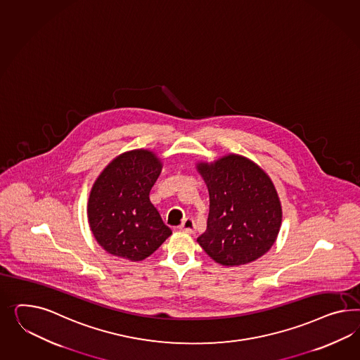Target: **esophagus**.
Returning <instances> with one entry per match:
<instances>
[{
  "instance_id": "1",
  "label": "esophagus",
  "mask_w": 360,
  "mask_h": 360,
  "mask_svg": "<svg viewBox=\"0 0 360 360\" xmlns=\"http://www.w3.org/2000/svg\"><path fill=\"white\" fill-rule=\"evenodd\" d=\"M180 230H183V231L188 233V234H193L195 231V219L191 218V217L185 218L184 221L181 222V225H180Z\"/></svg>"
}]
</instances>
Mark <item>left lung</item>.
<instances>
[{
	"label": "left lung",
	"instance_id": "left-lung-1",
	"mask_svg": "<svg viewBox=\"0 0 360 360\" xmlns=\"http://www.w3.org/2000/svg\"><path fill=\"white\" fill-rule=\"evenodd\" d=\"M209 191L207 226L198 245L214 262L242 266L263 257L281 226V204L269 176L254 162L230 154L198 163Z\"/></svg>",
	"mask_w": 360,
	"mask_h": 360
}]
</instances>
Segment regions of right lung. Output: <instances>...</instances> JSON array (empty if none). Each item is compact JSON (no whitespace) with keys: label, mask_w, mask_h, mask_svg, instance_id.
I'll return each instance as SVG.
<instances>
[{"label":"right lung","mask_w":360,"mask_h":360,"mask_svg":"<svg viewBox=\"0 0 360 360\" xmlns=\"http://www.w3.org/2000/svg\"><path fill=\"white\" fill-rule=\"evenodd\" d=\"M160 172L159 158L141 148L117 156L97 177L88 201V221L105 251L139 262L172 234L148 197Z\"/></svg>","instance_id":"1"}]
</instances>
